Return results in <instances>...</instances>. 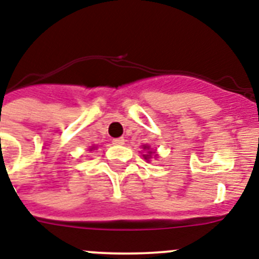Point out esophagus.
Returning a JSON list of instances; mask_svg holds the SVG:
<instances>
[{
  "label": "esophagus",
  "mask_w": 259,
  "mask_h": 259,
  "mask_svg": "<svg viewBox=\"0 0 259 259\" xmlns=\"http://www.w3.org/2000/svg\"><path fill=\"white\" fill-rule=\"evenodd\" d=\"M112 144H115V145H123V144H124V139H123V138L112 139Z\"/></svg>",
  "instance_id": "obj_1"
}]
</instances>
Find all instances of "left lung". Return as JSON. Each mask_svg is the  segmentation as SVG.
<instances>
[{
    "label": "left lung",
    "mask_w": 259,
    "mask_h": 259,
    "mask_svg": "<svg viewBox=\"0 0 259 259\" xmlns=\"http://www.w3.org/2000/svg\"><path fill=\"white\" fill-rule=\"evenodd\" d=\"M143 149H145V151H148L147 153L143 154V157H144V158H145V160H147V161H149V158H151L152 154H154V152L152 151L151 148H149V145H143ZM156 156H157V154H156Z\"/></svg>",
    "instance_id": "8db88e82"
}]
</instances>
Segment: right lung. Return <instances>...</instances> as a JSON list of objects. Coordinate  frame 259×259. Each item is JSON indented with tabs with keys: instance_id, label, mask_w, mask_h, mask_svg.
Listing matches in <instances>:
<instances>
[{
	"instance_id": "1",
	"label": "right lung",
	"mask_w": 259,
	"mask_h": 259,
	"mask_svg": "<svg viewBox=\"0 0 259 259\" xmlns=\"http://www.w3.org/2000/svg\"><path fill=\"white\" fill-rule=\"evenodd\" d=\"M92 149H94V147H92V148H90V151H92Z\"/></svg>"
}]
</instances>
